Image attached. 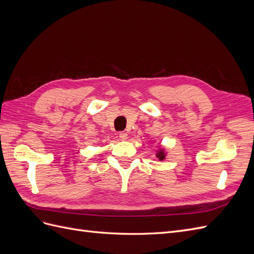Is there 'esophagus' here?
I'll return each instance as SVG.
<instances>
[{
    "instance_id": "1",
    "label": "esophagus",
    "mask_w": 254,
    "mask_h": 254,
    "mask_svg": "<svg viewBox=\"0 0 254 254\" xmlns=\"http://www.w3.org/2000/svg\"><path fill=\"white\" fill-rule=\"evenodd\" d=\"M119 136H120V139H121L122 141H126V140L128 139V134H127V132H125V131L120 132V133H119Z\"/></svg>"
}]
</instances>
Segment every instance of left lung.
Listing matches in <instances>:
<instances>
[{"mask_svg":"<svg viewBox=\"0 0 254 254\" xmlns=\"http://www.w3.org/2000/svg\"><path fill=\"white\" fill-rule=\"evenodd\" d=\"M166 151H165V149L164 148H159L158 150H157V153H156V157L157 158H159V160L160 161H163L164 159H165V157H166Z\"/></svg>","mask_w":254,"mask_h":254,"instance_id":"left-lung-1","label":"left lung"}]
</instances>
